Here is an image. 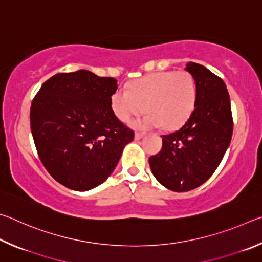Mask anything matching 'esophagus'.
<instances>
[{"label":"esophagus","mask_w":262,"mask_h":262,"mask_svg":"<svg viewBox=\"0 0 262 262\" xmlns=\"http://www.w3.org/2000/svg\"><path fill=\"white\" fill-rule=\"evenodd\" d=\"M143 136H144L143 133H140V132L135 133V140H141Z\"/></svg>","instance_id":"esophagus-1"}]
</instances>
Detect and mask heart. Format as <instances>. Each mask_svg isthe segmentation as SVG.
Segmentation results:
<instances>
[{"mask_svg": "<svg viewBox=\"0 0 262 262\" xmlns=\"http://www.w3.org/2000/svg\"><path fill=\"white\" fill-rule=\"evenodd\" d=\"M196 100L195 82L188 72H158L137 79L129 91L119 88L111 97V105L119 120L129 123L145 110L148 114L134 125L151 128L162 125L176 129L192 114Z\"/></svg>", "mask_w": 262, "mask_h": 262, "instance_id": "b5f03b06", "label": "heart"}]
</instances>
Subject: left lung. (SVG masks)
<instances>
[{
	"mask_svg": "<svg viewBox=\"0 0 262 262\" xmlns=\"http://www.w3.org/2000/svg\"><path fill=\"white\" fill-rule=\"evenodd\" d=\"M196 86L194 110L184 126L163 135L162 150L149 158L152 174L174 192H187L210 178L230 144L233 120L229 92L221 77L188 62Z\"/></svg>",
	"mask_w": 262,
	"mask_h": 262,
	"instance_id": "left-lung-1",
	"label": "left lung"
}]
</instances>
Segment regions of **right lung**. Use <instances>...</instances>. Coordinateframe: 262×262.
<instances>
[{
  "label": "right lung",
  "instance_id": "right-lung-1",
  "mask_svg": "<svg viewBox=\"0 0 262 262\" xmlns=\"http://www.w3.org/2000/svg\"><path fill=\"white\" fill-rule=\"evenodd\" d=\"M118 89L113 77L89 70L59 73L42 84L30 111L39 158L57 183L89 190L107 179L134 130L111 105Z\"/></svg>",
  "mask_w": 262,
  "mask_h": 262
}]
</instances>
